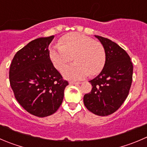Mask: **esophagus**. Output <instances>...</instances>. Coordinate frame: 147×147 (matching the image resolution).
I'll return each instance as SVG.
<instances>
[{"mask_svg":"<svg viewBox=\"0 0 147 147\" xmlns=\"http://www.w3.org/2000/svg\"><path fill=\"white\" fill-rule=\"evenodd\" d=\"M69 84H70V85H80V82H73V81H72V82H69Z\"/></svg>","mask_w":147,"mask_h":147,"instance_id":"34e87169","label":"esophagus"}]
</instances>
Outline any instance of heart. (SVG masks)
Instances as JSON below:
<instances>
[{
	"instance_id": "1",
	"label": "heart",
	"mask_w": 147,
	"mask_h": 147,
	"mask_svg": "<svg viewBox=\"0 0 147 147\" xmlns=\"http://www.w3.org/2000/svg\"><path fill=\"white\" fill-rule=\"evenodd\" d=\"M60 45L49 51V57L54 66L62 69L75 57L76 63L62 69V75L69 80H81L88 75H96L103 69L106 54L100 42L80 33L65 34L59 40Z\"/></svg>"
}]
</instances>
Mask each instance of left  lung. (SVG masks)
Segmentation results:
<instances>
[{
    "mask_svg": "<svg viewBox=\"0 0 147 147\" xmlns=\"http://www.w3.org/2000/svg\"><path fill=\"white\" fill-rule=\"evenodd\" d=\"M95 36L105 49L106 61L100 73L89 81L92 88L84 95L83 102L92 113L105 116L116 111L127 98L133 65L129 55L117 44L107 38Z\"/></svg>",
    "mask_w": 147,
    "mask_h": 147,
    "instance_id": "1",
    "label": "left lung"
}]
</instances>
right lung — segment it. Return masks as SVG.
Returning a JSON list of instances; mask_svg holds the SVG:
<instances>
[{
    "label": "right lung",
    "instance_id": "1",
    "mask_svg": "<svg viewBox=\"0 0 147 147\" xmlns=\"http://www.w3.org/2000/svg\"><path fill=\"white\" fill-rule=\"evenodd\" d=\"M54 37L30 42L16 52L10 66V84L16 99L27 112L38 117L57 111L68 85L49 57L48 47Z\"/></svg>",
    "mask_w": 147,
    "mask_h": 147
}]
</instances>
